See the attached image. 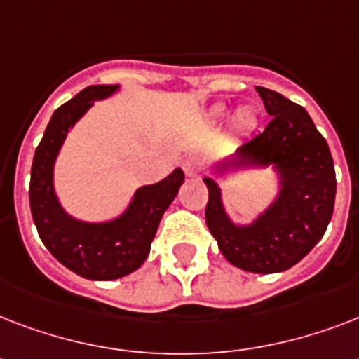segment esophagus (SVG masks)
<instances>
[{"label": "esophagus", "mask_w": 359, "mask_h": 359, "mask_svg": "<svg viewBox=\"0 0 359 359\" xmlns=\"http://www.w3.org/2000/svg\"><path fill=\"white\" fill-rule=\"evenodd\" d=\"M201 169H203V163H201V160H199V158L191 156L184 162V173L188 175V177L199 175V173H201Z\"/></svg>", "instance_id": "34e87169"}]
</instances>
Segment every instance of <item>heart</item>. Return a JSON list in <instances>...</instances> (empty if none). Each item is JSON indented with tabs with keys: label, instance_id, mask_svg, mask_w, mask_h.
<instances>
[{
	"label": "heart",
	"instance_id": "heart-1",
	"mask_svg": "<svg viewBox=\"0 0 359 359\" xmlns=\"http://www.w3.org/2000/svg\"><path fill=\"white\" fill-rule=\"evenodd\" d=\"M216 114H224V109L218 108L216 109ZM253 123H255V115H253V111H250V109H242L235 119V124L238 130L250 128V126H253Z\"/></svg>",
	"mask_w": 359,
	"mask_h": 359
}]
</instances>
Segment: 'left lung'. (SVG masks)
<instances>
[{"label":"left lung","mask_w":359,"mask_h":359,"mask_svg":"<svg viewBox=\"0 0 359 359\" xmlns=\"http://www.w3.org/2000/svg\"><path fill=\"white\" fill-rule=\"evenodd\" d=\"M255 89L272 119L225 165H273L281 177L279 196L253 224L238 227L222 207L218 184L205 179V219L231 264L245 272L273 273L294 266L323 238L334 214L337 180L328 143L306 109L272 89Z\"/></svg>","instance_id":"obj_1"}]
</instances>
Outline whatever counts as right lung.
Listing matches in <instances>:
<instances>
[{
	"label": "right lung",
	"mask_w": 359,
	"mask_h": 359,
	"mask_svg": "<svg viewBox=\"0 0 359 359\" xmlns=\"http://www.w3.org/2000/svg\"><path fill=\"white\" fill-rule=\"evenodd\" d=\"M115 91L117 86L86 87L55 109L31 165L29 205L39 236L63 266L95 281L123 278L145 262L158 224L184 182V173L175 169L162 182L143 186L128 210L108 224H83L61 208L53 191V162L67 132L91 108L93 100Z\"/></svg>",
	"instance_id": "1"
}]
</instances>
